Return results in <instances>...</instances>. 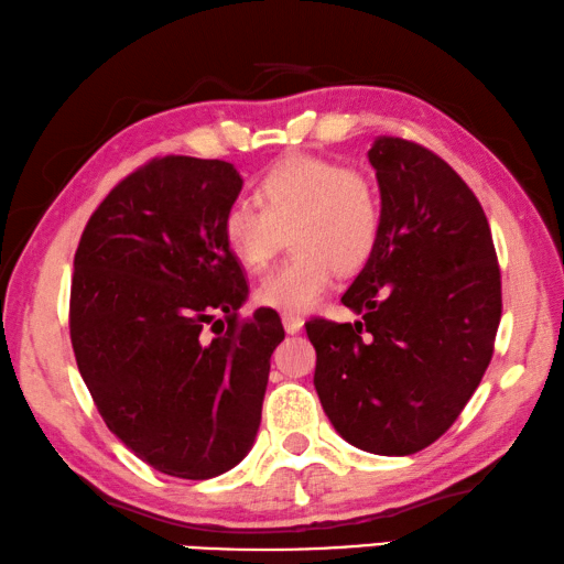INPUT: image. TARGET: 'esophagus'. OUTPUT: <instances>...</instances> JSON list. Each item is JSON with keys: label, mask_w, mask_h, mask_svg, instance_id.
<instances>
[{"label": "esophagus", "mask_w": 564, "mask_h": 564, "mask_svg": "<svg viewBox=\"0 0 564 564\" xmlns=\"http://www.w3.org/2000/svg\"><path fill=\"white\" fill-rule=\"evenodd\" d=\"M282 324L288 334H300L304 327V319L297 317V314H282Z\"/></svg>", "instance_id": "34e87169"}]
</instances>
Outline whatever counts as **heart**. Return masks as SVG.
Returning <instances> with one entry per match:
<instances>
[{"instance_id": "heart-1", "label": "heart", "mask_w": 564, "mask_h": 564, "mask_svg": "<svg viewBox=\"0 0 564 564\" xmlns=\"http://www.w3.org/2000/svg\"><path fill=\"white\" fill-rule=\"evenodd\" d=\"M257 200L232 203L220 223L225 250L260 272L290 232L292 260L257 284L267 310L307 314L332 290L334 274L369 262L381 235V197L367 173L329 158L288 155L257 181Z\"/></svg>"}]
</instances>
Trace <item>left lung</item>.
I'll return each instance as SVG.
<instances>
[{"mask_svg":"<svg viewBox=\"0 0 564 564\" xmlns=\"http://www.w3.org/2000/svg\"><path fill=\"white\" fill-rule=\"evenodd\" d=\"M369 163L381 235L341 297L361 322H307L314 389L351 446L411 456L453 426L488 369L500 267L478 197L443 158L381 135Z\"/></svg>","mask_w":564,"mask_h":564,"instance_id":"obj_1","label":"left lung"}]
</instances>
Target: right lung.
<instances>
[{"label": "right lung", "mask_w": 564, "mask_h": 564, "mask_svg": "<svg viewBox=\"0 0 564 564\" xmlns=\"http://www.w3.org/2000/svg\"><path fill=\"white\" fill-rule=\"evenodd\" d=\"M240 191L232 163L153 158L104 197L74 257L78 371L108 431L165 476L207 480L247 456L284 339L274 310L237 319L247 282L220 223Z\"/></svg>", "instance_id": "1"}]
</instances>
